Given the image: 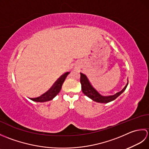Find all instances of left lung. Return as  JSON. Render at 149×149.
<instances>
[{
  "mask_svg": "<svg viewBox=\"0 0 149 149\" xmlns=\"http://www.w3.org/2000/svg\"><path fill=\"white\" fill-rule=\"evenodd\" d=\"M80 82L81 84V89L83 93L90 98L91 99H92L93 101H95L97 102L100 103H107L111 101H113L115 100L117 97L119 95H120L124 90L126 89V88L127 86V84H126V86L123 88V89L119 91V92L116 93L114 95H110V96H103L102 95H101L99 91L97 90H95L92 85H91L90 81L88 80V79L84 74L81 73V78H80Z\"/></svg>",
  "mask_w": 149,
  "mask_h": 149,
  "instance_id": "1",
  "label": "left lung"
}]
</instances>
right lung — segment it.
Here are the masks:
<instances>
[{
  "label": "right lung",
  "mask_w": 149,
  "mask_h": 149,
  "mask_svg": "<svg viewBox=\"0 0 149 149\" xmlns=\"http://www.w3.org/2000/svg\"><path fill=\"white\" fill-rule=\"evenodd\" d=\"M69 73L70 72H66L65 74L62 75L55 82V83L53 84V86L51 87V88H50L49 90L47 91L46 93H43L38 97L31 99V100L36 101V102H46V101H49L54 99V98L59 93L60 90L61 89L63 83H64L65 79L69 74Z\"/></svg>",
  "instance_id": "right-lung-1"
}]
</instances>
